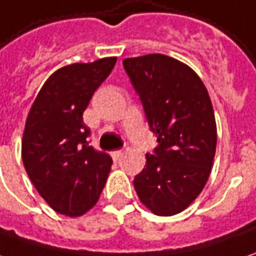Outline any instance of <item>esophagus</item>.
<instances>
[{
  "label": "esophagus",
  "mask_w": 256,
  "mask_h": 256,
  "mask_svg": "<svg viewBox=\"0 0 256 256\" xmlns=\"http://www.w3.org/2000/svg\"><path fill=\"white\" fill-rule=\"evenodd\" d=\"M123 152H124V151H123V150L114 151V152H112V157H114V160H119V158H120L122 156H123Z\"/></svg>",
  "instance_id": "obj_1"
}]
</instances>
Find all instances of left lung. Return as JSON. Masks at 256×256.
<instances>
[{
    "instance_id": "left-lung-1",
    "label": "left lung",
    "mask_w": 256,
    "mask_h": 256,
    "mask_svg": "<svg viewBox=\"0 0 256 256\" xmlns=\"http://www.w3.org/2000/svg\"><path fill=\"white\" fill-rule=\"evenodd\" d=\"M123 67L158 142L136 175V192L154 214H178L212 172L217 128L208 90L194 70L168 56L126 58Z\"/></svg>"
}]
</instances>
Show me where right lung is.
I'll return each mask as SVG.
<instances>
[{
    "label": "right lung",
    "instance_id": "add662e5",
    "mask_svg": "<svg viewBox=\"0 0 256 256\" xmlns=\"http://www.w3.org/2000/svg\"><path fill=\"white\" fill-rule=\"evenodd\" d=\"M116 57L71 64L53 72L28 114L22 161L42 198L60 214L77 217L98 202L112 158L92 148L82 114Z\"/></svg>",
    "mask_w": 256,
    "mask_h": 256
}]
</instances>
